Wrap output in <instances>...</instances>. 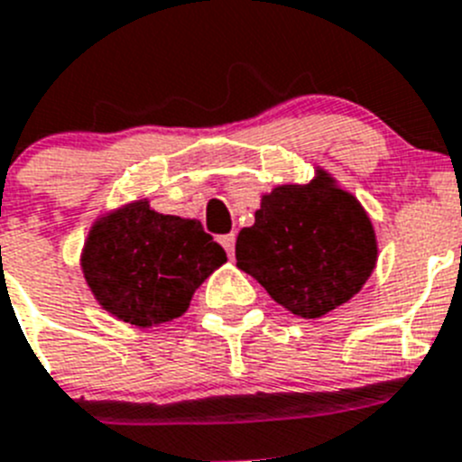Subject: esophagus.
<instances>
[{
    "mask_svg": "<svg viewBox=\"0 0 462 462\" xmlns=\"http://www.w3.org/2000/svg\"><path fill=\"white\" fill-rule=\"evenodd\" d=\"M219 243H222V247L224 250L228 252V256H231V259H234V247H236V234H226V236H222V238H219Z\"/></svg>",
    "mask_w": 462,
    "mask_h": 462,
    "instance_id": "1",
    "label": "esophagus"
}]
</instances>
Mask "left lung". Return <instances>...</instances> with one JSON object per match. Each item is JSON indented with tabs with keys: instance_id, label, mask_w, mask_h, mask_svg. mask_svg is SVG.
<instances>
[{
	"instance_id": "1",
	"label": "left lung",
	"mask_w": 462,
	"mask_h": 462,
	"mask_svg": "<svg viewBox=\"0 0 462 462\" xmlns=\"http://www.w3.org/2000/svg\"><path fill=\"white\" fill-rule=\"evenodd\" d=\"M236 261L275 303L317 319L361 291L377 263V238L356 196L317 169L308 185L261 196L254 224L236 240Z\"/></svg>"
}]
</instances>
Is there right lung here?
<instances>
[{
    "instance_id": "right-lung-1",
    "label": "right lung",
    "mask_w": 462,
    "mask_h": 462,
    "mask_svg": "<svg viewBox=\"0 0 462 462\" xmlns=\"http://www.w3.org/2000/svg\"><path fill=\"white\" fill-rule=\"evenodd\" d=\"M226 261L199 219L162 215L148 199L101 215L80 266L97 303L136 328H157L187 312L194 291Z\"/></svg>"
}]
</instances>
